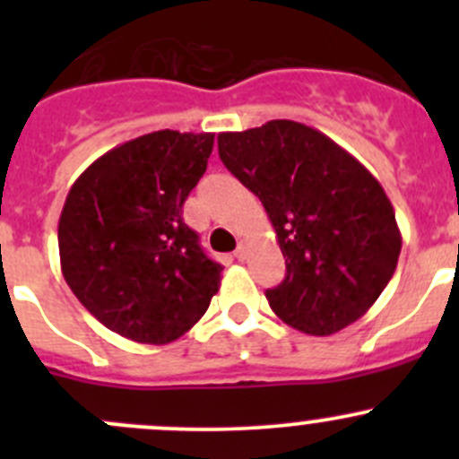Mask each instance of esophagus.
<instances>
[{
  "instance_id": "1",
  "label": "esophagus",
  "mask_w": 459,
  "mask_h": 459,
  "mask_svg": "<svg viewBox=\"0 0 459 459\" xmlns=\"http://www.w3.org/2000/svg\"><path fill=\"white\" fill-rule=\"evenodd\" d=\"M247 253H248V244L244 242V239H239V242H238V248H235V257H238V259H244V257H247Z\"/></svg>"
}]
</instances>
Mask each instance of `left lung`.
Here are the masks:
<instances>
[{"label": "left lung", "mask_w": 459, "mask_h": 459, "mask_svg": "<svg viewBox=\"0 0 459 459\" xmlns=\"http://www.w3.org/2000/svg\"><path fill=\"white\" fill-rule=\"evenodd\" d=\"M220 160L255 193L277 233L286 277L273 313L308 335L359 319L395 273L402 235L382 184L331 137L290 119L217 135Z\"/></svg>", "instance_id": "obj_1"}]
</instances>
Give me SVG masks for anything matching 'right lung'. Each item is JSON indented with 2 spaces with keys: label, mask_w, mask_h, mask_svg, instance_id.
I'll list each match as a JSON object with an SVG mask.
<instances>
[{
  "label": "right lung",
  "mask_w": 459,
  "mask_h": 459,
  "mask_svg": "<svg viewBox=\"0 0 459 459\" xmlns=\"http://www.w3.org/2000/svg\"><path fill=\"white\" fill-rule=\"evenodd\" d=\"M212 143V133H148L92 161L68 191L57 229L64 280L126 340H178L220 289L221 264L182 217Z\"/></svg>",
  "instance_id": "obj_1"
}]
</instances>
